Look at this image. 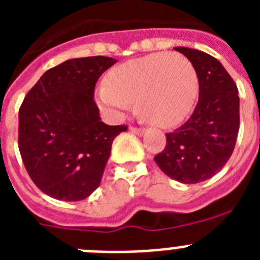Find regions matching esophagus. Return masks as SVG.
Listing matches in <instances>:
<instances>
[{
	"mask_svg": "<svg viewBox=\"0 0 260 260\" xmlns=\"http://www.w3.org/2000/svg\"><path fill=\"white\" fill-rule=\"evenodd\" d=\"M130 132L134 133V134H137V135H143L146 130H144L143 127H135V126H130Z\"/></svg>",
	"mask_w": 260,
	"mask_h": 260,
	"instance_id": "obj_1",
	"label": "esophagus"
}]
</instances>
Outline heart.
Instances as JSON below:
<instances>
[{
  "label": "heart",
  "instance_id": "obj_1",
  "mask_svg": "<svg viewBox=\"0 0 260 260\" xmlns=\"http://www.w3.org/2000/svg\"><path fill=\"white\" fill-rule=\"evenodd\" d=\"M198 93V74L191 61L181 53L158 52L114 68L98 98L114 113L137 102V112L144 121L171 127L189 116Z\"/></svg>",
  "mask_w": 260,
  "mask_h": 260
}]
</instances>
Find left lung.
<instances>
[{
    "label": "left lung",
    "mask_w": 260,
    "mask_h": 260,
    "mask_svg": "<svg viewBox=\"0 0 260 260\" xmlns=\"http://www.w3.org/2000/svg\"><path fill=\"white\" fill-rule=\"evenodd\" d=\"M174 49L197 70L199 100L190 118L165 134V148L153 158L167 176L191 185L215 176L233 153L240 128V98L234 80L215 57L191 48Z\"/></svg>",
    "instance_id": "obj_1"
}]
</instances>
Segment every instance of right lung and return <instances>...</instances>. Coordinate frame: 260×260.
I'll return each mask as SVG.
<instances>
[{"mask_svg":"<svg viewBox=\"0 0 260 260\" xmlns=\"http://www.w3.org/2000/svg\"><path fill=\"white\" fill-rule=\"evenodd\" d=\"M104 56L73 58L45 71L19 108L18 147L31 180L58 201L87 198L100 185L114 138L127 126L100 119L93 100Z\"/></svg>","mask_w":260,"mask_h":260,"instance_id":"obj_1","label":"right lung"}]
</instances>
